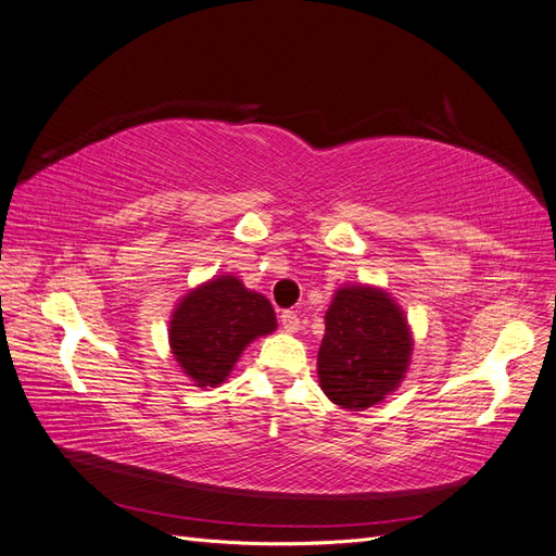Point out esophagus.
Returning a JSON list of instances; mask_svg holds the SVG:
<instances>
[{
	"label": "esophagus",
	"mask_w": 556,
	"mask_h": 556,
	"mask_svg": "<svg viewBox=\"0 0 556 556\" xmlns=\"http://www.w3.org/2000/svg\"><path fill=\"white\" fill-rule=\"evenodd\" d=\"M280 325L285 331H296L299 329V315L296 311H282L280 313Z\"/></svg>",
	"instance_id": "obj_1"
}]
</instances>
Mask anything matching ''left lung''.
Wrapping results in <instances>:
<instances>
[{"instance_id":"obj_1","label":"left lung","mask_w":556,"mask_h":556,"mask_svg":"<svg viewBox=\"0 0 556 556\" xmlns=\"http://www.w3.org/2000/svg\"><path fill=\"white\" fill-rule=\"evenodd\" d=\"M410 350L408 323L390 296L364 285L341 288L325 315L319 384L339 406L364 410L396 390Z\"/></svg>"}]
</instances>
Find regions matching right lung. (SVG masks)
<instances>
[{"mask_svg": "<svg viewBox=\"0 0 556 556\" xmlns=\"http://www.w3.org/2000/svg\"><path fill=\"white\" fill-rule=\"evenodd\" d=\"M276 329L268 299L243 282L220 276L185 296L172 317L169 341L176 362L197 387H217L257 336Z\"/></svg>", "mask_w": 556, "mask_h": 556, "instance_id": "add662e5", "label": "right lung"}]
</instances>
